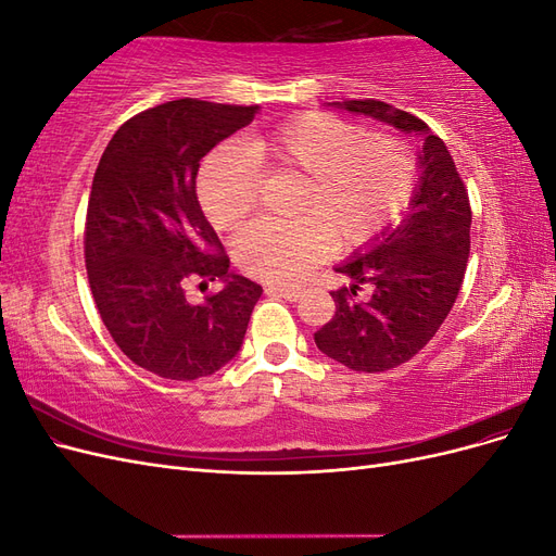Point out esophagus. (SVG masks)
Segmentation results:
<instances>
[{
  "label": "esophagus",
  "instance_id": "1",
  "mask_svg": "<svg viewBox=\"0 0 556 556\" xmlns=\"http://www.w3.org/2000/svg\"><path fill=\"white\" fill-rule=\"evenodd\" d=\"M266 294L282 296L288 301H296L301 296V288H285V285H271V288H266Z\"/></svg>",
  "mask_w": 556,
  "mask_h": 556
}]
</instances>
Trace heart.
<instances>
[{"instance_id":"1","label":"heart","mask_w":556,"mask_h":556,"mask_svg":"<svg viewBox=\"0 0 556 556\" xmlns=\"http://www.w3.org/2000/svg\"><path fill=\"white\" fill-rule=\"evenodd\" d=\"M306 176L296 220H257L233 241L252 278L294 282L331 252L374 241L408 206L417 162L406 143L329 113L306 111L252 134L243 150L223 148L199 174V201L215 229L241 225L257 204L260 172Z\"/></svg>"}]
</instances>
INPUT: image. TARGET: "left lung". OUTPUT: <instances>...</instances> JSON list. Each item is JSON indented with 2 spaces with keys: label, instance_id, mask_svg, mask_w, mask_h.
<instances>
[{
  "label": "left lung",
  "instance_id": "obj_1",
  "mask_svg": "<svg viewBox=\"0 0 556 556\" xmlns=\"http://www.w3.org/2000/svg\"><path fill=\"white\" fill-rule=\"evenodd\" d=\"M333 106L419 134L425 141L408 215L336 266L352 278L350 292H331L336 313L315 331V345L333 362L364 374L390 371L433 339L457 301L470 250L468 192L447 146L413 113L378 99H348ZM359 281L375 285L366 302L351 299Z\"/></svg>",
  "mask_w": 556,
  "mask_h": 556
}]
</instances>
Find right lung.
I'll list each match as a JSON object with an SVG mask.
<instances>
[{
    "label": "right lung",
    "mask_w": 556,
    "mask_h": 556,
    "mask_svg": "<svg viewBox=\"0 0 556 556\" xmlns=\"http://www.w3.org/2000/svg\"><path fill=\"white\" fill-rule=\"evenodd\" d=\"M260 106L176 99L113 134L94 172L86 268L99 315L125 355L169 380H197L239 355L262 288L229 257L197 199L204 155L252 123ZM224 290L192 305L188 279Z\"/></svg>",
    "instance_id": "right-lung-1"
}]
</instances>
